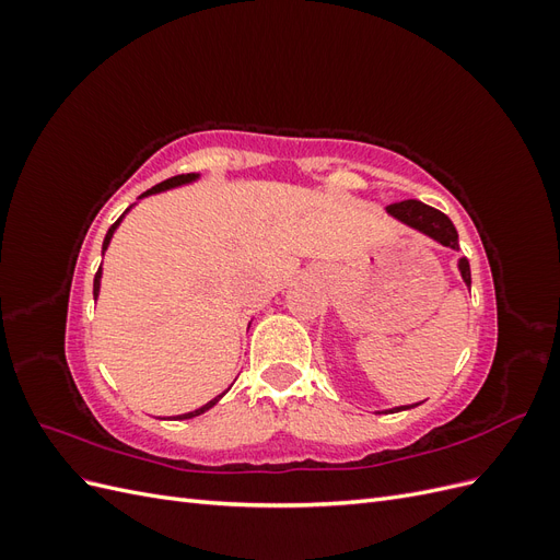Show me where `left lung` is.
<instances>
[{
    "label": "left lung",
    "instance_id": "8db88e82",
    "mask_svg": "<svg viewBox=\"0 0 560 560\" xmlns=\"http://www.w3.org/2000/svg\"><path fill=\"white\" fill-rule=\"evenodd\" d=\"M385 212H387L389 217H393V219H397L399 224L409 226V229H413V231H418V233H422V235H428V238H432V241L439 243V245H444V247H448V249H460V247H457V231H455L451 219H448L444 212H439V210L425 206V202H420V200H404V202H395V206L385 208ZM457 270H460V278H463V282L467 284V290H469V287H471V273H469V261H467L465 257L457 259ZM418 404H422V401H418ZM418 404L395 406V409H389V411H376V413L409 411V409H413V406H418Z\"/></svg>",
    "mask_w": 560,
    "mask_h": 560
}]
</instances>
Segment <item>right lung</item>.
Wrapping results in <instances>:
<instances>
[{
    "instance_id": "1",
    "label": "right lung",
    "mask_w": 560,
    "mask_h": 560,
    "mask_svg": "<svg viewBox=\"0 0 560 560\" xmlns=\"http://www.w3.org/2000/svg\"><path fill=\"white\" fill-rule=\"evenodd\" d=\"M200 179V173H191V175H177V177H171V179H165V182H161V184H156V186H151L149 191H144L138 200L132 202V206L116 219V222L109 226V231H107V235H105V243H103V257H105V252H107V247H109V243H112V238H114V233H116V229L121 226V222H124V217L138 206L140 200H144V198H149V196H156V194H163V191H171V189H177V186H186V184H194V182H198ZM100 280H103V264H100V268H97V273H95V280H93V299L97 301V296H100ZM252 325V322H249ZM249 325H247V329H249ZM229 393V389H224L222 395H217L214 399H210L208 404H202L200 409H196V411H189V413H182V416H173V420H189V418H196V416H200V413H206V411H210L212 406L222 399L224 395Z\"/></svg>"
}]
</instances>
